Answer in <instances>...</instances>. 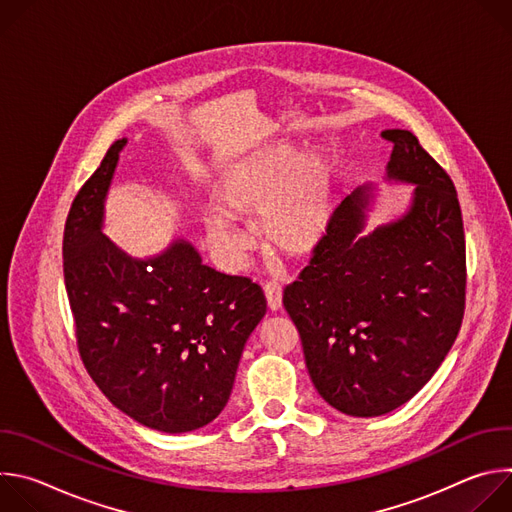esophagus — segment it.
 <instances>
[{
  "label": "esophagus",
  "instance_id": "1",
  "mask_svg": "<svg viewBox=\"0 0 512 512\" xmlns=\"http://www.w3.org/2000/svg\"><path fill=\"white\" fill-rule=\"evenodd\" d=\"M265 298H267V306L271 312H279L281 306H283V291H281V285L275 283V281H269L265 283Z\"/></svg>",
  "mask_w": 512,
  "mask_h": 512
}]
</instances>
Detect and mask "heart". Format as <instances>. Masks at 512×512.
I'll return each mask as SVG.
<instances>
[{"mask_svg":"<svg viewBox=\"0 0 512 512\" xmlns=\"http://www.w3.org/2000/svg\"><path fill=\"white\" fill-rule=\"evenodd\" d=\"M334 196V166L320 150L271 145L233 162L212 190L216 212L204 218L212 251L241 265L255 247L237 218H259L265 241L279 253L304 257L324 241Z\"/></svg>","mask_w":512,"mask_h":512,"instance_id":"b5f03b06","label":"heart"}]
</instances>
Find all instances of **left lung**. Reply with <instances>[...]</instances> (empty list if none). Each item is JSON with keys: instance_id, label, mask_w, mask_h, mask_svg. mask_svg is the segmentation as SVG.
<instances>
[{"instance_id": "left-lung-1", "label": "left lung", "mask_w": 512, "mask_h": 512, "mask_svg": "<svg viewBox=\"0 0 512 512\" xmlns=\"http://www.w3.org/2000/svg\"><path fill=\"white\" fill-rule=\"evenodd\" d=\"M385 182L413 186L399 216L367 229L375 184L334 210L300 279L285 287L310 379L352 417L385 415L440 369L464 318L466 243L454 182L407 129H385Z\"/></svg>"}]
</instances>
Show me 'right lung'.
<instances>
[{"label":"right lung","mask_w":512,"mask_h":512,"mask_svg":"<svg viewBox=\"0 0 512 512\" xmlns=\"http://www.w3.org/2000/svg\"><path fill=\"white\" fill-rule=\"evenodd\" d=\"M125 145L127 137L111 145L70 206L66 294L83 362L105 397L145 427L186 433L225 409L267 302L251 279L204 265L186 239L139 259L105 237V200Z\"/></svg>","instance_id":"obj_1"}]
</instances>
